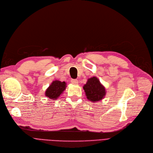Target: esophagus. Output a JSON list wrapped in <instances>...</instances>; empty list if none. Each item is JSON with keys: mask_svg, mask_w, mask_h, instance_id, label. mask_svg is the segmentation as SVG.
I'll list each match as a JSON object with an SVG mask.
<instances>
[{"mask_svg": "<svg viewBox=\"0 0 153 153\" xmlns=\"http://www.w3.org/2000/svg\"><path fill=\"white\" fill-rule=\"evenodd\" d=\"M71 83H72L73 84H75L76 85L78 83V81L77 79H71Z\"/></svg>", "mask_w": 153, "mask_h": 153, "instance_id": "obj_1", "label": "esophagus"}]
</instances>
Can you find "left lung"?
<instances>
[{
    "label": "left lung",
    "mask_w": 153,
    "mask_h": 153,
    "mask_svg": "<svg viewBox=\"0 0 153 153\" xmlns=\"http://www.w3.org/2000/svg\"><path fill=\"white\" fill-rule=\"evenodd\" d=\"M83 89L86 98L93 102L103 99L105 95V87L100 83L98 79L94 76L88 79V82L83 86Z\"/></svg>",
    "instance_id": "8db88e82"
}]
</instances>
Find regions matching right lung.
Instances as JSON below:
<instances>
[{
  "label": "right lung",
  "mask_w": 153,
  "mask_h": 153,
  "mask_svg": "<svg viewBox=\"0 0 153 153\" xmlns=\"http://www.w3.org/2000/svg\"><path fill=\"white\" fill-rule=\"evenodd\" d=\"M65 88H66V83L65 82L54 81L46 90L45 95L50 99L56 100L65 90Z\"/></svg>",
  "instance_id": "1"
}]
</instances>
